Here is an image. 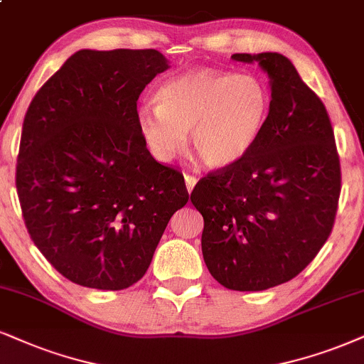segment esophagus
Segmentation results:
<instances>
[{
    "mask_svg": "<svg viewBox=\"0 0 364 364\" xmlns=\"http://www.w3.org/2000/svg\"><path fill=\"white\" fill-rule=\"evenodd\" d=\"M197 183V178L194 177V175H186V186H187V191L192 192V189L196 187Z\"/></svg>",
    "mask_w": 364,
    "mask_h": 364,
    "instance_id": "esophagus-1",
    "label": "esophagus"
}]
</instances>
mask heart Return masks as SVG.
Segmentation results:
<instances>
[{
	"label": "heart",
	"mask_w": 364,
	"mask_h": 364,
	"mask_svg": "<svg viewBox=\"0 0 364 364\" xmlns=\"http://www.w3.org/2000/svg\"><path fill=\"white\" fill-rule=\"evenodd\" d=\"M270 105V89L258 75L197 67L161 82L156 105L136 109V124L156 160H173L191 132L192 150L205 167L224 170L251 154Z\"/></svg>",
	"instance_id": "b5f03b06"
}]
</instances>
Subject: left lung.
Here are the masks:
<instances>
[{
  "instance_id": "left-lung-1",
  "label": "left lung",
  "mask_w": 364,
  "mask_h": 364,
  "mask_svg": "<svg viewBox=\"0 0 364 364\" xmlns=\"http://www.w3.org/2000/svg\"><path fill=\"white\" fill-rule=\"evenodd\" d=\"M270 77V114L251 154L197 182L203 257L219 284L258 291L297 277L333 231L341 165L329 114L277 52L235 53Z\"/></svg>"
}]
</instances>
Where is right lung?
I'll use <instances>...</instances> for the list:
<instances>
[{
  "mask_svg": "<svg viewBox=\"0 0 364 364\" xmlns=\"http://www.w3.org/2000/svg\"><path fill=\"white\" fill-rule=\"evenodd\" d=\"M167 69L154 48H86L26 109L16 164L21 214L35 246L74 284H136L189 200L183 175L150 155L136 124L138 97Z\"/></svg>",
  "mask_w": 364,
  "mask_h": 364,
  "instance_id": "1",
  "label": "right lung"
}]
</instances>
